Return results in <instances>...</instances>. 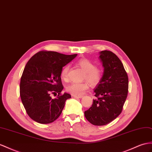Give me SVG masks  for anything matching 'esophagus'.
Masks as SVG:
<instances>
[{
  "label": "esophagus",
  "mask_w": 152,
  "mask_h": 152,
  "mask_svg": "<svg viewBox=\"0 0 152 152\" xmlns=\"http://www.w3.org/2000/svg\"><path fill=\"white\" fill-rule=\"evenodd\" d=\"M73 98H82L83 96H76V95H72Z\"/></svg>",
  "instance_id": "obj_1"
}]
</instances>
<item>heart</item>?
Masks as SVG:
<instances>
[{
  "label": "heart",
  "instance_id": "1",
  "mask_svg": "<svg viewBox=\"0 0 152 152\" xmlns=\"http://www.w3.org/2000/svg\"><path fill=\"white\" fill-rule=\"evenodd\" d=\"M77 65L85 72L83 78L92 85H98L102 78V72L100 69L96 68V65L88 59H81L77 62ZM69 65H65L62 68L60 76L64 81L68 80ZM88 88V85L86 82L72 83L67 87V91L72 95L81 96Z\"/></svg>",
  "mask_w": 152,
  "mask_h": 152
}]
</instances>
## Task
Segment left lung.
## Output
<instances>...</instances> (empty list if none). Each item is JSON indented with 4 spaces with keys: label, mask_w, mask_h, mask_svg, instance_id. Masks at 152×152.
I'll use <instances>...</instances> for the list:
<instances>
[{
    "label": "left lung",
    "mask_w": 152,
    "mask_h": 152,
    "mask_svg": "<svg viewBox=\"0 0 152 152\" xmlns=\"http://www.w3.org/2000/svg\"><path fill=\"white\" fill-rule=\"evenodd\" d=\"M104 71L102 80L94 92L96 98L85 111L91 124L103 126L110 123L121 113L128 92V77L119 58L109 50L99 52Z\"/></svg>",
    "instance_id": "8db88e82"
}]
</instances>
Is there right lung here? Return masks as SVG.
I'll list each match as a JSON object with an SVG mask.
<instances>
[{
    "label": "right lung",
    "mask_w": 152,
    "mask_h": 152,
    "mask_svg": "<svg viewBox=\"0 0 152 152\" xmlns=\"http://www.w3.org/2000/svg\"><path fill=\"white\" fill-rule=\"evenodd\" d=\"M76 56L42 50L28 61L20 79V95L27 114L34 121L50 123L61 114L65 101L71 96L61 94L64 87L60 72ZM50 94L58 96L53 99Z\"/></svg>",
    "instance_id": "add662e5"
}]
</instances>
